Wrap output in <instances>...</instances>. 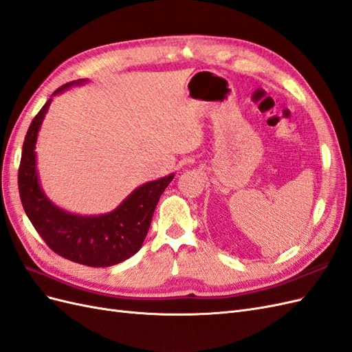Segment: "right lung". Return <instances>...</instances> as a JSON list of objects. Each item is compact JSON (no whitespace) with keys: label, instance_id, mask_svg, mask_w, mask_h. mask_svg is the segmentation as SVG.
Wrapping results in <instances>:
<instances>
[{"label":"right lung","instance_id":"right-lung-1","mask_svg":"<svg viewBox=\"0 0 352 352\" xmlns=\"http://www.w3.org/2000/svg\"><path fill=\"white\" fill-rule=\"evenodd\" d=\"M83 82L82 79L69 82L52 95ZM51 101L50 98L32 120L23 142L19 167V194L26 216L39 236L61 257L88 267H110L119 264L141 250L157 202L175 175L136 188L109 214L78 216L61 210L45 197L36 172L35 145Z\"/></svg>","mask_w":352,"mask_h":352}]
</instances>
